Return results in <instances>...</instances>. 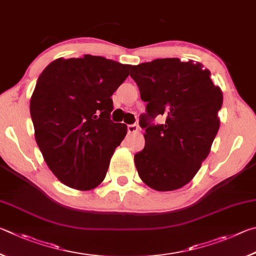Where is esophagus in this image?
Instances as JSON below:
<instances>
[{"mask_svg":"<svg viewBox=\"0 0 256 256\" xmlns=\"http://www.w3.org/2000/svg\"><path fill=\"white\" fill-rule=\"evenodd\" d=\"M128 134H136L140 132V127H138V124H128Z\"/></svg>","mask_w":256,"mask_h":256,"instance_id":"esophagus-1","label":"esophagus"}]
</instances>
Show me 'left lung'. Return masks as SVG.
Here are the masks:
<instances>
[{
  "mask_svg": "<svg viewBox=\"0 0 256 256\" xmlns=\"http://www.w3.org/2000/svg\"><path fill=\"white\" fill-rule=\"evenodd\" d=\"M130 76L147 102L140 124L145 147L135 155L142 181L156 191L188 184L207 158L220 120L222 92L200 62L160 58L132 67ZM164 116L162 125L150 120Z\"/></svg>",
  "mask_w": 256,
  "mask_h": 256,
  "instance_id": "left-lung-1",
  "label": "left lung"
}]
</instances>
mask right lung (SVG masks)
I'll return each mask as SVG.
<instances>
[{"label":"right lung","instance_id":"obj_1","mask_svg":"<svg viewBox=\"0 0 256 256\" xmlns=\"http://www.w3.org/2000/svg\"><path fill=\"white\" fill-rule=\"evenodd\" d=\"M132 65L101 56L58 58L38 78L30 100L34 138L50 171L65 186L88 191L104 180L127 134L112 122L111 96Z\"/></svg>","mask_w":256,"mask_h":256}]
</instances>
